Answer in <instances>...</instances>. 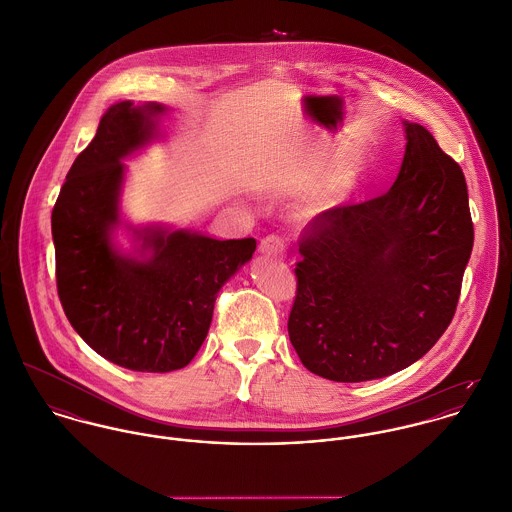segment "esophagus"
Wrapping results in <instances>:
<instances>
[{
    "instance_id": "1",
    "label": "esophagus",
    "mask_w": 512,
    "mask_h": 512,
    "mask_svg": "<svg viewBox=\"0 0 512 512\" xmlns=\"http://www.w3.org/2000/svg\"><path fill=\"white\" fill-rule=\"evenodd\" d=\"M259 253L267 255V257H275V259H283L285 257V241L279 235H267L261 243H259Z\"/></svg>"
}]
</instances>
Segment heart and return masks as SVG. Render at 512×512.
I'll list each match as a JSON object with an SVG mask.
<instances>
[{
	"mask_svg": "<svg viewBox=\"0 0 512 512\" xmlns=\"http://www.w3.org/2000/svg\"><path fill=\"white\" fill-rule=\"evenodd\" d=\"M352 188H354V178H352L350 174H340V176H336V178L332 180V184L328 186V190H326L322 202L312 209V213L322 211V209H326V207H330V205L340 204L342 200L348 198V194L352 192Z\"/></svg>",
	"mask_w": 512,
	"mask_h": 512,
	"instance_id": "heart-1",
	"label": "heart"
}]
</instances>
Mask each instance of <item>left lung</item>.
I'll list each match as a JSON object with an SVG mask.
<instances>
[{"label": "left lung", "instance_id": "obj_1", "mask_svg": "<svg viewBox=\"0 0 512 512\" xmlns=\"http://www.w3.org/2000/svg\"><path fill=\"white\" fill-rule=\"evenodd\" d=\"M392 188L312 219L299 247L289 338L305 368L368 382L417 362L449 326L473 251L461 168L427 128L404 120Z\"/></svg>", "mask_w": 512, "mask_h": 512}]
</instances>
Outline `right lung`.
<instances>
[{"label": "right lung", "instance_id": "add662e5", "mask_svg": "<svg viewBox=\"0 0 512 512\" xmlns=\"http://www.w3.org/2000/svg\"><path fill=\"white\" fill-rule=\"evenodd\" d=\"M166 104L118 101L77 156L51 213L57 291L77 334L134 372L188 366L204 344L219 289L255 239L219 241L122 213L126 160L166 138Z\"/></svg>", "mask_w": 512, "mask_h": 512}]
</instances>
